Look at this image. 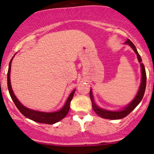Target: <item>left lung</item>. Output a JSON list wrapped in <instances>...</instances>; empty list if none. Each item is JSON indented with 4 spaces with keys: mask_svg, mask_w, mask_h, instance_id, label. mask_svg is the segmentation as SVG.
<instances>
[{
    "mask_svg": "<svg viewBox=\"0 0 154 154\" xmlns=\"http://www.w3.org/2000/svg\"><path fill=\"white\" fill-rule=\"evenodd\" d=\"M125 44H128V45L133 49V51H135V54H137V59H138V61L140 63L141 73H142V78H141L140 85L138 92H137V95H136L135 98L132 100V102H130L126 107L124 108L122 110L116 111L106 110V109H101V108L98 107L95 103L94 98H93V93H92V90H91V91H90V97H91V100L92 102V107H93V110H94L95 112L96 113L98 116H100V117L102 118H104V119H120L125 117L126 116H128L132 110L135 109V108L140 103V102L142 100L143 97L145 93V91H146V73L143 63H142V59H141L140 56L138 52L137 51V49H136L135 45H134L129 39H128L127 41L125 42Z\"/></svg>",
    "mask_w": 154,
    "mask_h": 154,
    "instance_id": "obj_1",
    "label": "left lung"
}]
</instances>
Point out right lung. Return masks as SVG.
Returning <instances> with one entry per match:
<instances>
[{
  "label": "right lung",
  "instance_id": "add662e5",
  "mask_svg": "<svg viewBox=\"0 0 154 154\" xmlns=\"http://www.w3.org/2000/svg\"><path fill=\"white\" fill-rule=\"evenodd\" d=\"M13 56V58H14ZM12 58L9 63V66H8V75H7V84H8V89L9 91V94L11 97L12 100L14 102L16 106L19 109V111L24 115L26 116L28 119L33 120V121L39 123H44L48 124V125H52V124L56 123L59 122L65 117L68 114L69 111L70 109V103L71 100L73 98L74 93H75V90H74L72 92L71 94L67 98L66 103H65L64 106L60 109L59 111H55V112H43V111H38L32 110V109H28L22 105L19 100L17 99V97L15 96L13 90H12L11 85V80H10V72H11V61L13 60Z\"/></svg>",
  "mask_w": 154,
  "mask_h": 154
}]
</instances>
